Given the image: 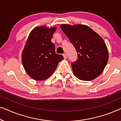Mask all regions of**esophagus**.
<instances>
[{
	"label": "esophagus",
	"instance_id": "obj_1",
	"mask_svg": "<svg viewBox=\"0 0 121 121\" xmlns=\"http://www.w3.org/2000/svg\"><path fill=\"white\" fill-rule=\"evenodd\" d=\"M63 57H64V58L66 59L67 58V54H66V53L63 54Z\"/></svg>",
	"mask_w": 121,
	"mask_h": 121
}]
</instances>
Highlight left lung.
Returning <instances> with one entry per match:
<instances>
[{"instance_id":"obj_1","label":"left lung","mask_w":121,"mask_h":121,"mask_svg":"<svg viewBox=\"0 0 121 121\" xmlns=\"http://www.w3.org/2000/svg\"><path fill=\"white\" fill-rule=\"evenodd\" d=\"M60 28L78 53L72 63L75 76L80 80H93L100 75L106 65L108 52L103 39L86 25H61Z\"/></svg>"}]
</instances>
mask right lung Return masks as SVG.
Returning a JSON list of instances; mask_svg holds the SVG:
<instances>
[{
	"mask_svg": "<svg viewBox=\"0 0 121 121\" xmlns=\"http://www.w3.org/2000/svg\"><path fill=\"white\" fill-rule=\"evenodd\" d=\"M56 30V27H36L29 35L21 58L25 70L34 80L49 78L64 58L56 53L55 45L51 42Z\"/></svg>",
	"mask_w": 121,
	"mask_h": 121,
	"instance_id": "right-lung-1",
	"label": "right lung"
}]
</instances>
